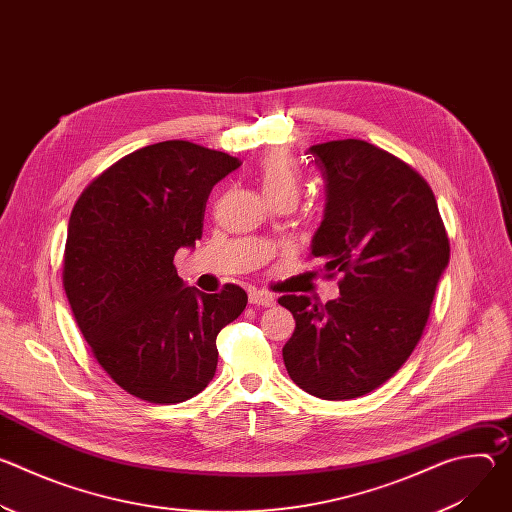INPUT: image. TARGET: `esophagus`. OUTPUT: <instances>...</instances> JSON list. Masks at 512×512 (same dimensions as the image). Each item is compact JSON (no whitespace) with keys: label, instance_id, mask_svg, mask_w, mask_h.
I'll list each match as a JSON object with an SVG mask.
<instances>
[{"label":"esophagus","instance_id":"1","mask_svg":"<svg viewBox=\"0 0 512 512\" xmlns=\"http://www.w3.org/2000/svg\"><path fill=\"white\" fill-rule=\"evenodd\" d=\"M249 304L271 308V306H275V296H271V294H267V291H261V289H251L249 291Z\"/></svg>","mask_w":512,"mask_h":512}]
</instances>
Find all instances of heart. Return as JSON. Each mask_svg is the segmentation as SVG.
Wrapping results in <instances>:
<instances>
[{
	"mask_svg": "<svg viewBox=\"0 0 512 512\" xmlns=\"http://www.w3.org/2000/svg\"><path fill=\"white\" fill-rule=\"evenodd\" d=\"M257 182L267 200L273 198H298L300 176L294 164L283 152H269L257 168Z\"/></svg>",
	"mask_w": 512,
	"mask_h": 512,
	"instance_id": "b5f03b06",
	"label": "heart"
}]
</instances>
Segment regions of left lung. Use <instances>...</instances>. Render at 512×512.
<instances>
[{
	"label": "left lung",
	"mask_w": 512,
	"mask_h": 512,
	"mask_svg": "<svg viewBox=\"0 0 512 512\" xmlns=\"http://www.w3.org/2000/svg\"><path fill=\"white\" fill-rule=\"evenodd\" d=\"M326 206L310 251L340 271V296L314 304L283 296L296 330L283 346L300 389L344 401L389 381L411 356L429 318L450 243L427 182L362 139L312 145Z\"/></svg>",
	"instance_id": "left-lung-1"
}]
</instances>
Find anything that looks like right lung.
Here are the masks:
<instances>
[{
    "label": "right lung",
    "mask_w": 512,
    "mask_h": 512,
    "mask_svg": "<svg viewBox=\"0 0 512 512\" xmlns=\"http://www.w3.org/2000/svg\"><path fill=\"white\" fill-rule=\"evenodd\" d=\"M239 166L190 141H160L111 166L72 208L68 304L107 375L143 401L198 395L216 373L218 332L247 306L239 285L202 294L174 267L202 235L210 190Z\"/></svg>",
    "instance_id": "add662e5"
}]
</instances>
